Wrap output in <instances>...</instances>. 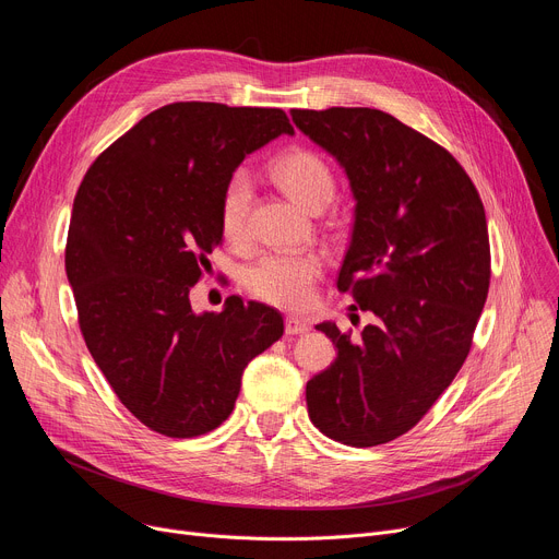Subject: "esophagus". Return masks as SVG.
<instances>
[{
    "mask_svg": "<svg viewBox=\"0 0 559 559\" xmlns=\"http://www.w3.org/2000/svg\"><path fill=\"white\" fill-rule=\"evenodd\" d=\"M310 331V324L299 317H287L285 319V333L287 335H301V333H308Z\"/></svg>",
    "mask_w": 559,
    "mask_h": 559,
    "instance_id": "34e87169",
    "label": "esophagus"
}]
</instances>
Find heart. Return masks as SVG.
<instances>
[{"label":"heart","mask_w":559,"mask_h":559,"mask_svg":"<svg viewBox=\"0 0 559 559\" xmlns=\"http://www.w3.org/2000/svg\"><path fill=\"white\" fill-rule=\"evenodd\" d=\"M278 186L319 213L333 201L335 176L329 163L308 150H295L281 156L272 167ZM253 201V181L247 169H235L222 190L219 224L228 240L240 242L247 235V222ZM324 272V258L314 251L267 253L245 272V287L264 304L287 310H301L312 301V285Z\"/></svg>","instance_id":"1"}]
</instances>
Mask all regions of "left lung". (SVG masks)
Here are the masks:
<instances>
[{
    "label": "left lung",
    "mask_w": 559,
    "mask_h": 559,
    "mask_svg": "<svg viewBox=\"0 0 559 559\" xmlns=\"http://www.w3.org/2000/svg\"><path fill=\"white\" fill-rule=\"evenodd\" d=\"M346 171L356 199L337 276L376 324L360 340L317 324L335 362L306 385L310 421L346 447H378L415 428L464 365L489 292L480 194L437 142L376 108L292 110Z\"/></svg>",
    "instance_id": "8db88e82"
}]
</instances>
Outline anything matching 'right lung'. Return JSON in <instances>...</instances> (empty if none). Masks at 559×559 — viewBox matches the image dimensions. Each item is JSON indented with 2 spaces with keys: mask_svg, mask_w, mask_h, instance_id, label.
Wrapping results in <instances>:
<instances>
[{
  "mask_svg": "<svg viewBox=\"0 0 559 559\" xmlns=\"http://www.w3.org/2000/svg\"><path fill=\"white\" fill-rule=\"evenodd\" d=\"M281 133H295L281 108L167 104L115 140L76 192L66 272L85 346L129 413L160 435L226 421L245 367L283 335L264 304L190 306L222 242L228 176Z\"/></svg>",
  "mask_w": 559,
  "mask_h": 559,
  "instance_id": "1",
  "label": "right lung"
}]
</instances>
